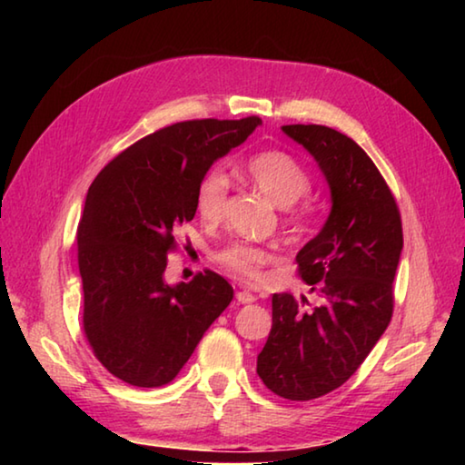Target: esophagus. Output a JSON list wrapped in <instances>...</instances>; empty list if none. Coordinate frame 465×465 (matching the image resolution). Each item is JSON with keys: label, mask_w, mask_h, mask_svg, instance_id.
Wrapping results in <instances>:
<instances>
[{"label": "esophagus", "mask_w": 465, "mask_h": 465, "mask_svg": "<svg viewBox=\"0 0 465 465\" xmlns=\"http://www.w3.org/2000/svg\"><path fill=\"white\" fill-rule=\"evenodd\" d=\"M235 299H238V303H242V305L254 303V302H256V297L252 295L250 291H238V293H235Z\"/></svg>", "instance_id": "34e87169"}]
</instances>
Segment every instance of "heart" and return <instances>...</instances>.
<instances>
[{
    "instance_id": "b5f03b06",
    "label": "heart",
    "mask_w": 465,
    "mask_h": 465,
    "mask_svg": "<svg viewBox=\"0 0 465 465\" xmlns=\"http://www.w3.org/2000/svg\"><path fill=\"white\" fill-rule=\"evenodd\" d=\"M243 172L258 191L264 193L279 207H291L312 188L310 174L293 155L281 149H266L248 157ZM230 178L223 170L213 168L201 178L194 194V211L204 223L215 225L225 217ZM302 217L291 219V225L299 227ZM219 264L248 282L262 279L264 269L274 261L272 250L246 240L227 243L217 252Z\"/></svg>"
}]
</instances>
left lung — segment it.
Returning <instances> with one entry per match:
<instances>
[{
	"mask_svg": "<svg viewBox=\"0 0 465 465\" xmlns=\"http://www.w3.org/2000/svg\"><path fill=\"white\" fill-rule=\"evenodd\" d=\"M282 131L316 157L332 193L326 225L297 254V272L324 303L272 295V328L256 371L272 393L305 402L349 380L393 313V277L404 246L402 217L363 149L324 124Z\"/></svg>",
	"mask_w": 465,
	"mask_h": 465,
	"instance_id": "left-lung-1",
	"label": "left lung"
}]
</instances>
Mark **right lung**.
I'll use <instances>...</instances> for the list:
<instances>
[{
	"mask_svg": "<svg viewBox=\"0 0 465 465\" xmlns=\"http://www.w3.org/2000/svg\"><path fill=\"white\" fill-rule=\"evenodd\" d=\"M261 119H196L152 133L108 162L85 196L77 225L84 334L110 373L137 388H162L233 299L213 271L191 282L163 281L180 227L217 157L248 139Z\"/></svg>",
	"mask_w": 465,
	"mask_h": 465,
	"instance_id": "right-lung-1",
	"label": "right lung"
}]
</instances>
